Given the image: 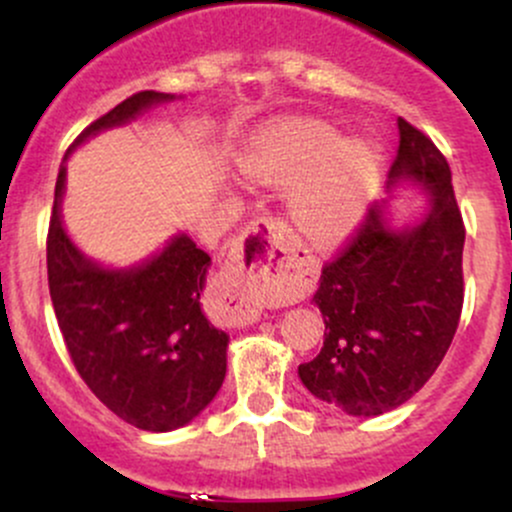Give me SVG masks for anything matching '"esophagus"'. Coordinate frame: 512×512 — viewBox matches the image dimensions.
<instances>
[{
  "mask_svg": "<svg viewBox=\"0 0 512 512\" xmlns=\"http://www.w3.org/2000/svg\"><path fill=\"white\" fill-rule=\"evenodd\" d=\"M276 252H289L281 223L262 216L243 231L221 269L223 289L236 301L243 320H257L262 313V298L274 289L272 257Z\"/></svg>",
  "mask_w": 512,
  "mask_h": 512,
  "instance_id": "obj_1",
  "label": "esophagus"
}]
</instances>
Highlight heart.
<instances>
[{
	"label": "heart",
	"instance_id": "heart-1",
	"mask_svg": "<svg viewBox=\"0 0 512 512\" xmlns=\"http://www.w3.org/2000/svg\"><path fill=\"white\" fill-rule=\"evenodd\" d=\"M245 178L286 187V211L303 238L330 243L368 207L380 175V154L366 137L342 139L320 120H289L262 129L243 146Z\"/></svg>",
	"mask_w": 512,
	"mask_h": 512
}]
</instances>
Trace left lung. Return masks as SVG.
Segmentation results:
<instances>
[{
	"instance_id": "left-lung-1",
	"label": "left lung",
	"mask_w": 512,
	"mask_h": 512,
	"mask_svg": "<svg viewBox=\"0 0 512 512\" xmlns=\"http://www.w3.org/2000/svg\"><path fill=\"white\" fill-rule=\"evenodd\" d=\"M387 190L419 187L426 211L397 226L390 199L375 204L356 238L325 264L313 303L325 342L298 378L349 416L397 409L428 383L462 313L464 226L452 175L436 144L399 117Z\"/></svg>"
}]
</instances>
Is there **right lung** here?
<instances>
[{
	"label": "right lung",
	"mask_w": 512,
	"mask_h": 512,
	"mask_svg": "<svg viewBox=\"0 0 512 512\" xmlns=\"http://www.w3.org/2000/svg\"><path fill=\"white\" fill-rule=\"evenodd\" d=\"M175 98L134 93L74 139L57 175L48 233L52 308L76 370L113 414L151 433L197 419L226 378L228 334L199 303L211 257L187 233H175L142 262L105 267L69 238L62 199L67 158L81 144Z\"/></svg>",
	"instance_id": "add662e5"
}]
</instances>
